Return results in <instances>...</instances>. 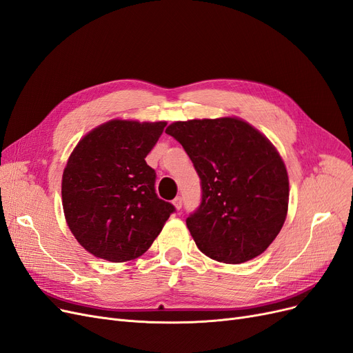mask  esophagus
Instances as JSON below:
<instances>
[{
	"label": "esophagus",
	"instance_id": "obj_1",
	"mask_svg": "<svg viewBox=\"0 0 353 353\" xmlns=\"http://www.w3.org/2000/svg\"><path fill=\"white\" fill-rule=\"evenodd\" d=\"M172 203H174V205H175V208H176L178 210H181V209H182V199H181L179 196H178V197H175Z\"/></svg>",
	"mask_w": 353,
	"mask_h": 353
}]
</instances>
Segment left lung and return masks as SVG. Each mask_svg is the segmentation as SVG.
Returning a JSON list of instances; mask_svg holds the SVG:
<instances>
[{
  "label": "left lung",
  "instance_id": "8db88e82",
  "mask_svg": "<svg viewBox=\"0 0 353 353\" xmlns=\"http://www.w3.org/2000/svg\"><path fill=\"white\" fill-rule=\"evenodd\" d=\"M166 134L200 176L201 203L187 217L199 250L226 264L263 254L281 232L289 203L286 166L269 139L235 117L176 121Z\"/></svg>",
  "mask_w": 353,
  "mask_h": 353
}]
</instances>
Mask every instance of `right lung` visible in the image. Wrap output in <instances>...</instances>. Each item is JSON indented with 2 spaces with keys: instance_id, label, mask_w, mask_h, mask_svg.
<instances>
[{
  "instance_id": "obj_1",
  "label": "right lung",
  "mask_w": 353,
  "mask_h": 353,
  "mask_svg": "<svg viewBox=\"0 0 353 353\" xmlns=\"http://www.w3.org/2000/svg\"><path fill=\"white\" fill-rule=\"evenodd\" d=\"M165 121L112 119L84 136L63 174V209L79 244L94 257L130 261L150 248L175 212L157 197L145 156Z\"/></svg>"
}]
</instances>
